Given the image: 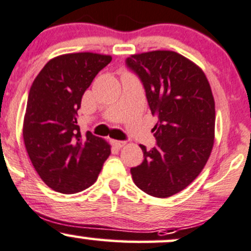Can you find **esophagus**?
<instances>
[{
	"label": "esophagus",
	"mask_w": 251,
	"mask_h": 251,
	"mask_svg": "<svg viewBox=\"0 0 251 251\" xmlns=\"http://www.w3.org/2000/svg\"><path fill=\"white\" fill-rule=\"evenodd\" d=\"M112 144L114 145L115 148H123L124 145L126 144V142H123V140H112Z\"/></svg>",
	"instance_id": "34e87169"
}]
</instances>
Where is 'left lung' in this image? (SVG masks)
<instances>
[{
  "label": "left lung",
  "mask_w": 251,
  "mask_h": 251,
  "mask_svg": "<svg viewBox=\"0 0 251 251\" xmlns=\"http://www.w3.org/2000/svg\"><path fill=\"white\" fill-rule=\"evenodd\" d=\"M127 67L139 76L149 107L158 121L157 145L140 166L131 168L138 188L156 198L183 191L201 173L214 143L216 109L211 85L201 68L174 51L131 54Z\"/></svg>",
  "instance_id": "obj_1"
}]
</instances>
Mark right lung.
<instances>
[{
    "label": "right lung",
    "instance_id": "add662e5",
    "mask_svg": "<svg viewBox=\"0 0 251 251\" xmlns=\"http://www.w3.org/2000/svg\"><path fill=\"white\" fill-rule=\"evenodd\" d=\"M112 57L78 52L50 59L29 89L23 136L33 167L50 188L73 194L92 186L111 155V145L87 132L77 111L82 96Z\"/></svg>",
    "mask_w": 251,
    "mask_h": 251
}]
</instances>
